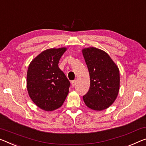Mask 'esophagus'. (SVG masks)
Returning <instances> with one entry per match:
<instances>
[{
	"label": "esophagus",
	"mask_w": 146,
	"mask_h": 146,
	"mask_svg": "<svg viewBox=\"0 0 146 146\" xmlns=\"http://www.w3.org/2000/svg\"><path fill=\"white\" fill-rule=\"evenodd\" d=\"M71 85H72L73 87L75 86L76 85V80H73V81L71 82Z\"/></svg>",
	"instance_id": "obj_1"
}]
</instances>
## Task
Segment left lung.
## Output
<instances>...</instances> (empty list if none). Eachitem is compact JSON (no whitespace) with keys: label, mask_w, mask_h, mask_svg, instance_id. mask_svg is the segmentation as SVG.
<instances>
[{"label":"left lung","mask_w":146,"mask_h":146,"mask_svg":"<svg viewBox=\"0 0 146 146\" xmlns=\"http://www.w3.org/2000/svg\"><path fill=\"white\" fill-rule=\"evenodd\" d=\"M82 54L90 78V89L83 96V100L92 109H106L114 103L118 94V68L107 53L99 48H84Z\"/></svg>","instance_id":"1"}]
</instances>
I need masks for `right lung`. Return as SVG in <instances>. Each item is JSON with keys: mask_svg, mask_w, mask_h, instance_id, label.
<instances>
[{"mask_svg": "<svg viewBox=\"0 0 146 146\" xmlns=\"http://www.w3.org/2000/svg\"><path fill=\"white\" fill-rule=\"evenodd\" d=\"M66 50V48L44 50L29 66L28 92L32 101L44 110L60 107L69 93L70 82L58 68L60 59Z\"/></svg>", "mask_w": 146, "mask_h": 146, "instance_id": "add662e5", "label": "right lung"}]
</instances>
